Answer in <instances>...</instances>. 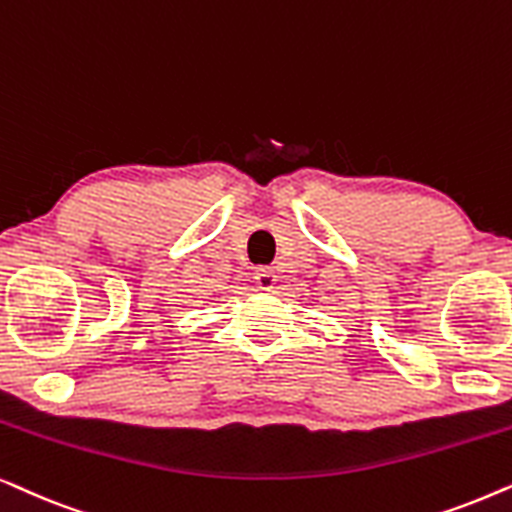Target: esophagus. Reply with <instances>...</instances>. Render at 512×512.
<instances>
[{
	"instance_id": "obj_1",
	"label": "esophagus",
	"mask_w": 512,
	"mask_h": 512,
	"mask_svg": "<svg viewBox=\"0 0 512 512\" xmlns=\"http://www.w3.org/2000/svg\"><path fill=\"white\" fill-rule=\"evenodd\" d=\"M252 278H255V283L260 285V290H271L276 285V278L278 276H276V271L271 269V267H260V269L255 271V276H252Z\"/></svg>"
}]
</instances>
